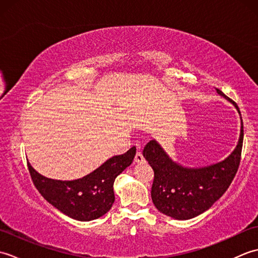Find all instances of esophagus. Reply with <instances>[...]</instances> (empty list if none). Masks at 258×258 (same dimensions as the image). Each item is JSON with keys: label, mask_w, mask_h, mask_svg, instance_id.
Instances as JSON below:
<instances>
[{"label": "esophagus", "mask_w": 258, "mask_h": 258, "mask_svg": "<svg viewBox=\"0 0 258 258\" xmlns=\"http://www.w3.org/2000/svg\"><path fill=\"white\" fill-rule=\"evenodd\" d=\"M135 162L136 163H144L145 162V158H144V156H143V154H142L141 152H138L136 153V155H135Z\"/></svg>", "instance_id": "1"}]
</instances>
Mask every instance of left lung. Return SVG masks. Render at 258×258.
<instances>
[{
	"mask_svg": "<svg viewBox=\"0 0 258 258\" xmlns=\"http://www.w3.org/2000/svg\"><path fill=\"white\" fill-rule=\"evenodd\" d=\"M221 94L237 104L224 93ZM242 118V116H240ZM244 125L242 120L236 149L225 161L203 168H185L169 158L155 141H150L143 150L145 160L154 171L152 201L161 213L176 220H189L208 210L229 187L242 157Z\"/></svg>",
	"mask_w": 258,
	"mask_h": 258,
	"instance_id": "8db88e82",
	"label": "left lung"
}]
</instances>
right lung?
Wrapping results in <instances>:
<instances>
[{"instance_id":"right-lung-1","label":"right lung","mask_w":258,"mask_h":258,"mask_svg":"<svg viewBox=\"0 0 258 258\" xmlns=\"http://www.w3.org/2000/svg\"><path fill=\"white\" fill-rule=\"evenodd\" d=\"M136 154L133 146L122 155L109 158L85 177L56 180L42 176L27 163L33 184L44 199L65 215L78 221H92L107 213L115 201L114 180L130 166Z\"/></svg>"}]
</instances>
